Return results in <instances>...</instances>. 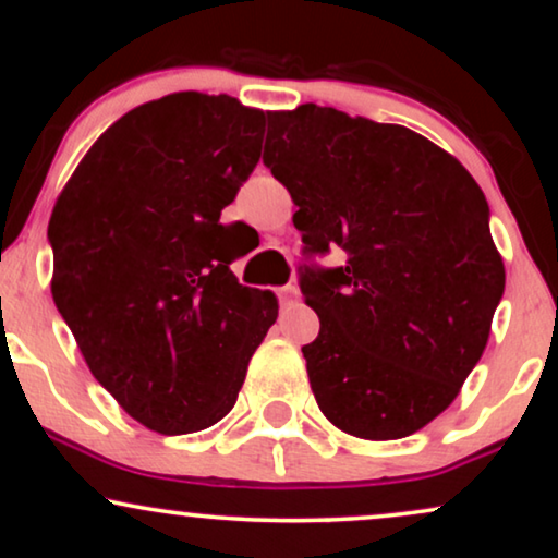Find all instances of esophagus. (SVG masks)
<instances>
[{"mask_svg":"<svg viewBox=\"0 0 558 558\" xmlns=\"http://www.w3.org/2000/svg\"><path fill=\"white\" fill-rule=\"evenodd\" d=\"M279 296H281V302H294L296 296H300V289H296L294 284H284L279 289Z\"/></svg>","mask_w":558,"mask_h":558,"instance_id":"obj_1","label":"esophagus"}]
</instances>
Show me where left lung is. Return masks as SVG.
Listing matches in <instances>:
<instances>
[{"label":"left lung","mask_w":558,"mask_h":558,"mask_svg":"<svg viewBox=\"0 0 558 558\" xmlns=\"http://www.w3.org/2000/svg\"><path fill=\"white\" fill-rule=\"evenodd\" d=\"M264 165L300 205L317 407L353 437H409L460 393L506 289L483 190L426 136L315 104L269 113ZM330 250L347 264L311 262Z\"/></svg>","instance_id":"1"}]
</instances>
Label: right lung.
I'll list each match as a JSON object with an SVG mask.
<instances>
[{
  "instance_id": "1",
  "label": "right lung",
  "mask_w": 558,
  "mask_h": 558,
  "mask_svg": "<svg viewBox=\"0 0 558 558\" xmlns=\"http://www.w3.org/2000/svg\"><path fill=\"white\" fill-rule=\"evenodd\" d=\"M264 124L231 96L142 104L98 136L52 208L56 307L98 384L167 437L233 409L277 323V296L235 279L220 223Z\"/></svg>"
}]
</instances>
